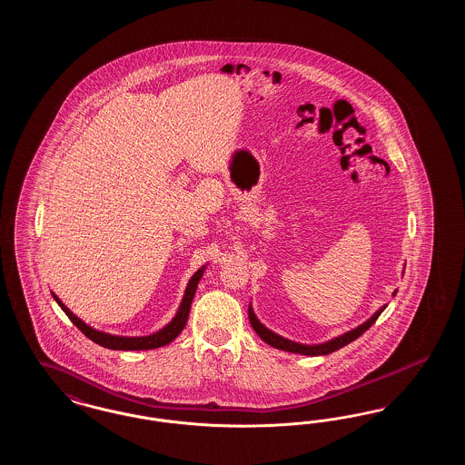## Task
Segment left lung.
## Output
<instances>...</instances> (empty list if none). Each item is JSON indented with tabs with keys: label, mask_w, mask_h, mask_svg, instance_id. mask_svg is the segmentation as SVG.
Wrapping results in <instances>:
<instances>
[{
	"label": "left lung",
	"mask_w": 465,
	"mask_h": 465,
	"mask_svg": "<svg viewBox=\"0 0 465 465\" xmlns=\"http://www.w3.org/2000/svg\"><path fill=\"white\" fill-rule=\"evenodd\" d=\"M396 292H398V291H394V296H396ZM385 307H387V305H383L381 309L376 310L375 313H373L366 322H362V324L357 326L355 330L343 332V334L332 338L330 341L317 343V345L296 343V341H291V340L281 336V334H277V332L270 331L268 328H265V326L258 321V317H256V313H254V310H252L251 305H249V322H251L252 330L258 332V336H260L263 341H266L270 347H273V349H279V351H284V352H292V354L328 355L334 352V351H338V349H341V347H345V345H349L351 341H354L355 338H359L362 332L368 331V330L375 324L376 319L380 317V313L385 310Z\"/></svg>",
	"instance_id": "left-lung-1"
}]
</instances>
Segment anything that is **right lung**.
Instances as JSON below:
<instances>
[{"mask_svg":"<svg viewBox=\"0 0 465 465\" xmlns=\"http://www.w3.org/2000/svg\"><path fill=\"white\" fill-rule=\"evenodd\" d=\"M203 270H205V265L199 268L193 273V277L190 279L174 319L165 328L158 330L153 334H148V336H116V334H110V332L97 331V330L87 326L82 319H78L71 310L67 309L66 305L57 298V294L52 292V296L59 303V307L66 312L69 321L87 338H90L94 343H97L104 349H111V351H150V349H158V347H163V345L171 343L177 334L184 330L188 315H190V307H192V302H193L200 279L203 275Z\"/></svg>","mask_w":465,"mask_h":465,"instance_id":"add662e5","label":"right lung"}]
</instances>
